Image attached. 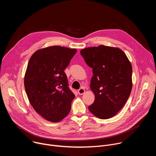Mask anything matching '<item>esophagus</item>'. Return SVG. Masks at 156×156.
<instances>
[{"mask_svg": "<svg viewBox=\"0 0 156 156\" xmlns=\"http://www.w3.org/2000/svg\"><path fill=\"white\" fill-rule=\"evenodd\" d=\"M78 94L80 95H82V94H83L85 93V90H84L83 88H80V90H78Z\"/></svg>", "mask_w": 156, "mask_h": 156, "instance_id": "esophagus-1", "label": "esophagus"}]
</instances>
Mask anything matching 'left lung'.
<instances>
[{
  "mask_svg": "<svg viewBox=\"0 0 156 156\" xmlns=\"http://www.w3.org/2000/svg\"><path fill=\"white\" fill-rule=\"evenodd\" d=\"M81 55L93 69L90 88L95 95L90 112L101 119L115 115L123 107L132 90V66L118 48L100 45L81 49Z\"/></svg>",
  "mask_w": 156,
  "mask_h": 156,
  "instance_id": "obj_1",
  "label": "left lung"
}]
</instances>
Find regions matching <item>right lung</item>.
Masks as SVG:
<instances>
[{"instance_id": "1", "label": "right lung", "mask_w": 156, "mask_h": 156, "mask_svg": "<svg viewBox=\"0 0 156 156\" xmlns=\"http://www.w3.org/2000/svg\"><path fill=\"white\" fill-rule=\"evenodd\" d=\"M76 49L59 46L36 51L31 57L24 78L30 103L36 112L51 122L67 116L75 94L68 86L64 72Z\"/></svg>"}]
</instances>
